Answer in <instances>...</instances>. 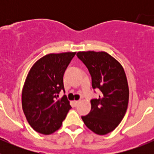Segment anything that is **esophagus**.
Returning a JSON list of instances; mask_svg holds the SVG:
<instances>
[{
	"mask_svg": "<svg viewBox=\"0 0 154 154\" xmlns=\"http://www.w3.org/2000/svg\"><path fill=\"white\" fill-rule=\"evenodd\" d=\"M79 103H80V100H75L74 101V104L75 105V106H78Z\"/></svg>",
	"mask_w": 154,
	"mask_h": 154,
	"instance_id": "esophagus-1",
	"label": "esophagus"
}]
</instances>
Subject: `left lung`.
<instances>
[{
  "label": "left lung",
  "mask_w": 154,
  "mask_h": 154,
  "mask_svg": "<svg viewBox=\"0 0 154 154\" xmlns=\"http://www.w3.org/2000/svg\"><path fill=\"white\" fill-rule=\"evenodd\" d=\"M77 56L92 76L93 89L102 93L91 100V111L82 116L85 126L98 135L113 131L126 114L129 86L123 66L105 51H79Z\"/></svg>",
  "instance_id": "1"
}]
</instances>
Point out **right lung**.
<instances>
[{"label":"right lung","mask_w":154,"mask_h":154,"mask_svg":"<svg viewBox=\"0 0 154 154\" xmlns=\"http://www.w3.org/2000/svg\"><path fill=\"white\" fill-rule=\"evenodd\" d=\"M76 52L48 54L31 68L21 95L24 113L30 126L38 133L49 135L62 126L72 107L64 90L63 75Z\"/></svg>","instance_id":"1"}]
</instances>
